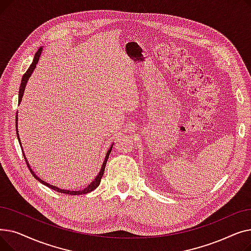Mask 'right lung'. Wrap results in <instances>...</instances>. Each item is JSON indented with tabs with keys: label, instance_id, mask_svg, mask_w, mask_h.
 Listing matches in <instances>:
<instances>
[{
	"label": "right lung",
	"instance_id": "add662e5",
	"mask_svg": "<svg viewBox=\"0 0 251 251\" xmlns=\"http://www.w3.org/2000/svg\"><path fill=\"white\" fill-rule=\"evenodd\" d=\"M42 52H43V47L38 49V50L36 51V54L34 55V58H33V61H32V63H31V65H30V67L28 68V70H27V71L25 72V74H24V75H23V77H22L21 84H20V88H19V99H18V103H20V102H21V100H22V97H23V94H24V89H25L26 83H27V81H28V79H29L30 75L32 74V72H33L34 68L36 67V64L38 63V60H39V57H41V55H42ZM17 120H18V117H17V115H16V134H17V138H18V141H19L20 146H21L20 138H19V134H18ZM113 146H114V143H113L112 146H111V148H110V150L108 151L107 154H105L104 161H103V163H102V166H101V168H100V173H99V175L96 177V179H95L94 181H92L90 184H88V186H86L84 189H82V190H77V191H71V190H65V189H61V188H58V187H56V186H52V185H50V184H49V183H47V182L43 181L42 179H39V178H38V177H37V176H36V175L33 173L32 169H30V166H29V164H28L27 160H26V156H25V154H24V152H23V150H22V153H23V156H24V160H25L26 164H27V167L29 168L30 172H31V174L33 175V177H34L36 180H38V181L41 182V183H43L44 185L48 186V187H49V188H50V189H54V190H56V191H58V192H61V193H65V194H71V195H79V194H86V193H88V192H91L92 190H95V189H96V188H97V187L100 185V179H101V177H102V175H103V172H104V168H105V165H107V161H108V159H109V155H110V153H111V151H112Z\"/></svg>",
	"mask_w": 251,
	"mask_h": 251
}]
</instances>
